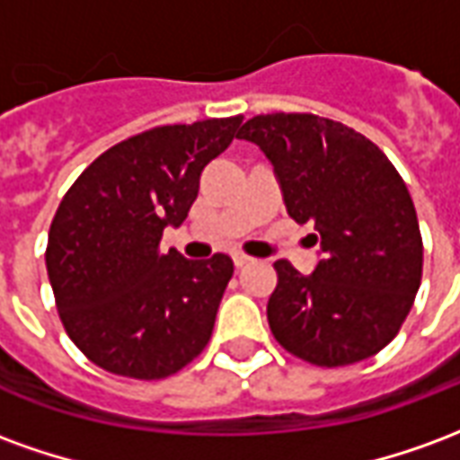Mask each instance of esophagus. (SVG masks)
Returning <instances> with one entry per match:
<instances>
[{
	"mask_svg": "<svg viewBox=\"0 0 460 460\" xmlns=\"http://www.w3.org/2000/svg\"><path fill=\"white\" fill-rule=\"evenodd\" d=\"M249 263H253V259H251V256H246V253H239V251L234 253V266H236V269H243V266H249Z\"/></svg>",
	"mask_w": 460,
	"mask_h": 460,
	"instance_id": "1",
	"label": "esophagus"
}]
</instances>
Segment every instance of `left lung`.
Instances as JSON below:
<instances>
[{
	"label": "left lung",
	"mask_w": 460,
	"mask_h": 460,
	"mask_svg": "<svg viewBox=\"0 0 460 460\" xmlns=\"http://www.w3.org/2000/svg\"><path fill=\"white\" fill-rule=\"evenodd\" d=\"M239 140L259 145L286 209L313 221L323 259L310 276L276 261L273 338L318 367H345L396 338L421 286L424 243L414 201L375 142L313 113L256 115Z\"/></svg>",
	"instance_id": "obj_1"
}]
</instances>
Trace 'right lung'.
I'll return each mask as SVG.
<instances>
[{"label":"right lung","mask_w":460,"mask_h":460,"mask_svg":"<svg viewBox=\"0 0 460 460\" xmlns=\"http://www.w3.org/2000/svg\"><path fill=\"white\" fill-rule=\"evenodd\" d=\"M241 115L162 125L118 142L56 209L46 270L68 338L93 365L164 379L207 347L234 261L160 249L197 199L201 170L236 137Z\"/></svg>","instance_id":"obj_1"}]
</instances>
